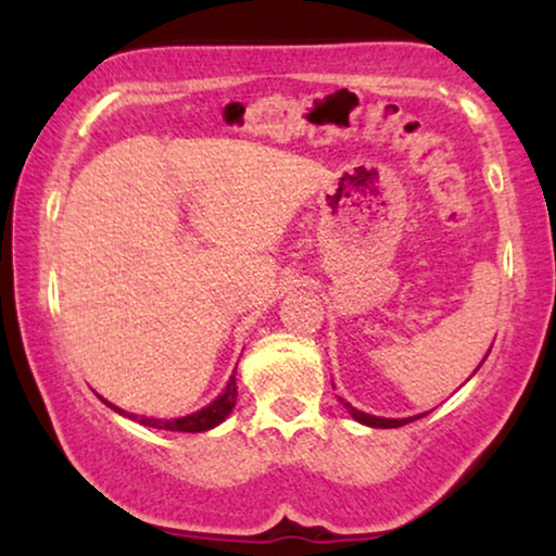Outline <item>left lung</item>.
Masks as SVG:
<instances>
[{"mask_svg":"<svg viewBox=\"0 0 556 556\" xmlns=\"http://www.w3.org/2000/svg\"><path fill=\"white\" fill-rule=\"evenodd\" d=\"M489 352H491V349H489ZM485 356H489V354H485ZM476 369H481V367H476ZM339 402L346 407V413L352 415L356 422L367 425V428H402V425H407V422H413V420H420V417H422V415H413V417H400V420H392V417H377V415L362 413V409L352 407L346 400H341V397H339Z\"/></svg>","mask_w":556,"mask_h":556,"instance_id":"left-lung-1","label":"left lung"}]
</instances>
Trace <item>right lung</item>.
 <instances>
[{"label": "right lung", "instance_id": "right-lung-1", "mask_svg": "<svg viewBox=\"0 0 556 556\" xmlns=\"http://www.w3.org/2000/svg\"><path fill=\"white\" fill-rule=\"evenodd\" d=\"M101 397V394H98ZM103 400V397H101ZM105 405H109L113 413L128 417V420H136L141 425H147V428H156V430H172V432H204V430H212L217 428L219 422H225V417L232 413L235 409V402H238V382H235V371L232 377L227 379V387L223 392L217 394L215 400L210 402V405H204L202 409H197L192 415H185V417H172V420H162V417H147V415H134V413H126V409H121L113 405V402L103 400Z\"/></svg>", "mask_w": 556, "mask_h": 556}]
</instances>
